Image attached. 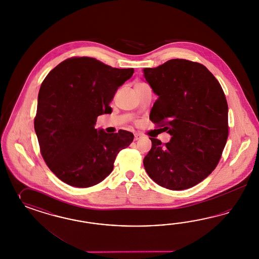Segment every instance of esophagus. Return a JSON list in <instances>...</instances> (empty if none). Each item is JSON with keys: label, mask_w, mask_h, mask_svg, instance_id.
<instances>
[{"label": "esophagus", "mask_w": 259, "mask_h": 259, "mask_svg": "<svg viewBox=\"0 0 259 259\" xmlns=\"http://www.w3.org/2000/svg\"><path fill=\"white\" fill-rule=\"evenodd\" d=\"M134 136H135V138H134L135 141H139L141 137H142V135H141V133H135L134 134Z\"/></svg>", "instance_id": "34e87169"}]
</instances>
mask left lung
Returning <instances> with one entry per match:
<instances>
[{
    "instance_id": "left-lung-1",
    "label": "left lung",
    "mask_w": 259,
    "mask_h": 259,
    "mask_svg": "<svg viewBox=\"0 0 259 259\" xmlns=\"http://www.w3.org/2000/svg\"><path fill=\"white\" fill-rule=\"evenodd\" d=\"M143 76L157 100L150 119L172 136L167 143L150 138L143 159L150 178L170 190L191 188L220 162L229 133L228 104L219 80L201 63L172 59Z\"/></svg>"
}]
</instances>
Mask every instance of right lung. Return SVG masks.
Masks as SVG:
<instances>
[{
	"instance_id": "obj_1",
	"label": "right lung",
	"mask_w": 259,
	"mask_h": 259,
	"mask_svg": "<svg viewBox=\"0 0 259 259\" xmlns=\"http://www.w3.org/2000/svg\"><path fill=\"white\" fill-rule=\"evenodd\" d=\"M133 68L118 69L89 57L69 58L44 79L34 128L48 168L64 183L87 188L113 171L120 150L133 141L125 130L97 131V118L110 114L118 87Z\"/></svg>"
}]
</instances>
